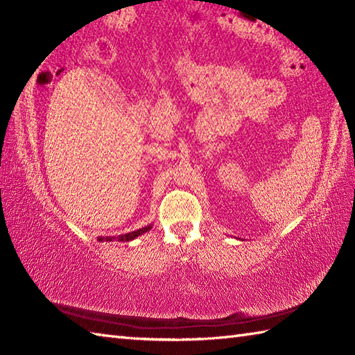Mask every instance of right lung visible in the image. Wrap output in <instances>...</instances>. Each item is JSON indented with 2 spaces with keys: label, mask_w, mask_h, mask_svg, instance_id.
Segmentation results:
<instances>
[{
  "label": "right lung",
  "mask_w": 355,
  "mask_h": 355,
  "mask_svg": "<svg viewBox=\"0 0 355 355\" xmlns=\"http://www.w3.org/2000/svg\"><path fill=\"white\" fill-rule=\"evenodd\" d=\"M149 229H150V225H148V227H143V229L135 230V232H131V233H126V235H120L117 239H119V241H131V239H134V238H137L139 235H141V233L148 232ZM107 239L111 241L112 238H107ZM99 241H103V238H99Z\"/></svg>",
  "instance_id": "right-lung-1"
}]
</instances>
